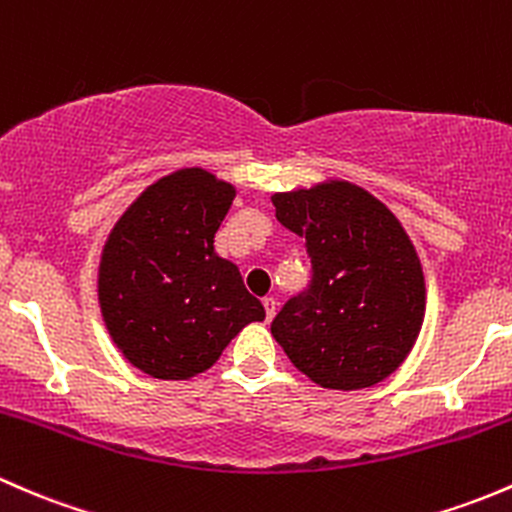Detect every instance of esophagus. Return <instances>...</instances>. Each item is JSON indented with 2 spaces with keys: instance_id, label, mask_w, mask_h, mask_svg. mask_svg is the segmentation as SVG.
I'll list each match as a JSON object with an SVG mask.
<instances>
[{
  "instance_id": "obj_1",
  "label": "esophagus",
  "mask_w": 512,
  "mask_h": 512,
  "mask_svg": "<svg viewBox=\"0 0 512 512\" xmlns=\"http://www.w3.org/2000/svg\"><path fill=\"white\" fill-rule=\"evenodd\" d=\"M263 308H266V320H273V315H276V298H263Z\"/></svg>"
}]
</instances>
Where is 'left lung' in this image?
<instances>
[{
	"label": "left lung",
	"instance_id": "left-lung-1",
	"mask_svg": "<svg viewBox=\"0 0 512 512\" xmlns=\"http://www.w3.org/2000/svg\"><path fill=\"white\" fill-rule=\"evenodd\" d=\"M271 202L305 239L313 266L308 291L273 318V337L320 387H374L407 360L426 313L424 271L402 221L347 179L276 192Z\"/></svg>",
	"mask_w": 512,
	"mask_h": 512
}]
</instances>
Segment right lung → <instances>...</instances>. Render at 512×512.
Returning <instances> with one entry per match:
<instances>
[{
	"label": "right lung",
	"mask_w": 512,
	"mask_h": 512,
	"mask_svg": "<svg viewBox=\"0 0 512 512\" xmlns=\"http://www.w3.org/2000/svg\"><path fill=\"white\" fill-rule=\"evenodd\" d=\"M234 184L202 167L152 182L115 221L98 263V303L125 360L155 379L209 370L266 318L239 266L214 251Z\"/></svg>",
	"instance_id": "1"
}]
</instances>
